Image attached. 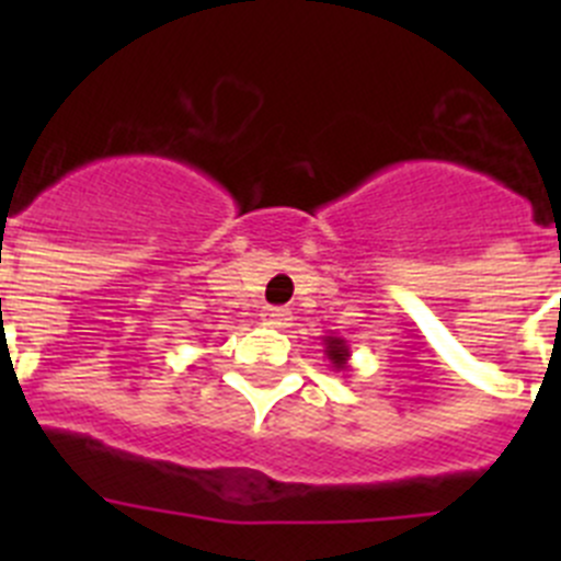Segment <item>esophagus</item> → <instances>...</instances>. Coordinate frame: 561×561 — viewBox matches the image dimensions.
I'll return each mask as SVG.
<instances>
[{"label": "esophagus", "mask_w": 561, "mask_h": 561, "mask_svg": "<svg viewBox=\"0 0 561 561\" xmlns=\"http://www.w3.org/2000/svg\"><path fill=\"white\" fill-rule=\"evenodd\" d=\"M260 317H263V322H268V325H274V328H287V322L293 320L290 312L282 307H265Z\"/></svg>", "instance_id": "34e87169"}]
</instances>
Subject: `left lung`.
Returning <instances> with one entry per match:
<instances>
[{
    "label": "left lung",
    "mask_w": 561,
    "mask_h": 561,
    "mask_svg": "<svg viewBox=\"0 0 561 561\" xmlns=\"http://www.w3.org/2000/svg\"><path fill=\"white\" fill-rule=\"evenodd\" d=\"M322 344H325V355L328 360H331V369L333 371H347V360H350V344L347 339L342 336H325L322 339Z\"/></svg>",
    "instance_id": "left-lung-1"
}]
</instances>
